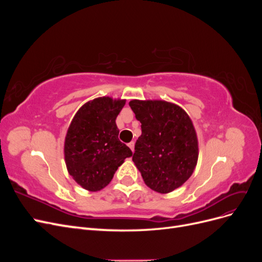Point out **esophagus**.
<instances>
[{
	"label": "esophagus",
	"mask_w": 262,
	"mask_h": 262,
	"mask_svg": "<svg viewBox=\"0 0 262 262\" xmlns=\"http://www.w3.org/2000/svg\"><path fill=\"white\" fill-rule=\"evenodd\" d=\"M128 145H129V147L131 148V150L133 152V150H134V142H133V141H132V142H130V143H129Z\"/></svg>",
	"instance_id": "obj_1"
}]
</instances>
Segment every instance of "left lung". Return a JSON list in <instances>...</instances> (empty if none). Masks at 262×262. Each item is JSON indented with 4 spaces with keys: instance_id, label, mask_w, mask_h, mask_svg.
I'll return each mask as SVG.
<instances>
[{
    "instance_id": "1",
    "label": "left lung",
    "mask_w": 262,
    "mask_h": 262,
    "mask_svg": "<svg viewBox=\"0 0 262 262\" xmlns=\"http://www.w3.org/2000/svg\"><path fill=\"white\" fill-rule=\"evenodd\" d=\"M141 122L132 161L145 185L158 193H169L192 175L199 156L196 132L184 109L165 100L129 102Z\"/></svg>"
}]
</instances>
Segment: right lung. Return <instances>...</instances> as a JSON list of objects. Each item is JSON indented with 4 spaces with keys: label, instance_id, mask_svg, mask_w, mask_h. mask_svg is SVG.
I'll return each mask as SVG.
<instances>
[{
    "label": "right lung",
    "instance_id": "right-lung-1",
    "mask_svg": "<svg viewBox=\"0 0 262 262\" xmlns=\"http://www.w3.org/2000/svg\"><path fill=\"white\" fill-rule=\"evenodd\" d=\"M125 99L98 97L87 101L73 117L64 141L68 171L82 188L95 192L112 181L131 149L119 141L116 119Z\"/></svg>",
    "mask_w": 262,
    "mask_h": 262
}]
</instances>
